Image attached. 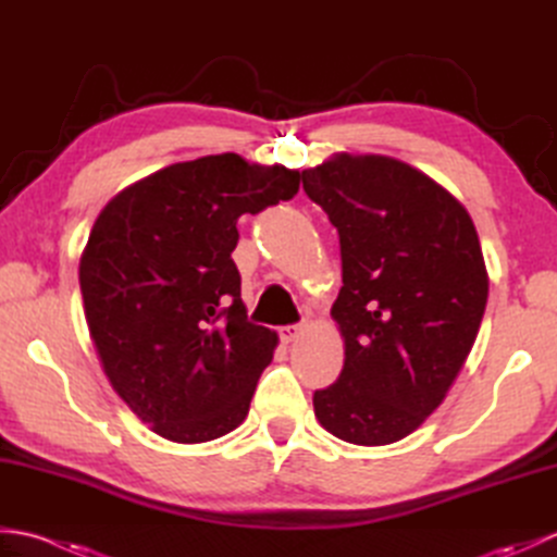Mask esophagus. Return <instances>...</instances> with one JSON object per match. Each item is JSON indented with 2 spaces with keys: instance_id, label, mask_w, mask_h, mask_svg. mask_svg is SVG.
<instances>
[{
  "instance_id": "34e87169",
  "label": "esophagus",
  "mask_w": 557,
  "mask_h": 557,
  "mask_svg": "<svg viewBox=\"0 0 557 557\" xmlns=\"http://www.w3.org/2000/svg\"><path fill=\"white\" fill-rule=\"evenodd\" d=\"M301 333H304V325H301V323L282 325V327H280V337H282V342H287V345H289V342L297 339Z\"/></svg>"
}]
</instances>
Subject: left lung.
<instances>
[{"instance_id": "8db88e82", "label": "left lung", "mask_w": 557, "mask_h": 557, "mask_svg": "<svg viewBox=\"0 0 557 557\" xmlns=\"http://www.w3.org/2000/svg\"><path fill=\"white\" fill-rule=\"evenodd\" d=\"M301 182L342 253L330 315L345 366L315 389V419L354 445L397 443L441 407L474 347L488 301L476 227L447 188L395 158L337 152Z\"/></svg>"}]
</instances>
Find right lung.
I'll return each instance as SVG.
<instances>
[{
	"label": "right lung",
	"instance_id": "add662e5",
	"mask_svg": "<svg viewBox=\"0 0 557 557\" xmlns=\"http://www.w3.org/2000/svg\"><path fill=\"white\" fill-rule=\"evenodd\" d=\"M297 191V170L222 152L102 208L81 253L83 309L104 375L150 431L208 443L246 419L277 333L246 318L236 220Z\"/></svg>",
	"mask_w": 557,
	"mask_h": 557
}]
</instances>
